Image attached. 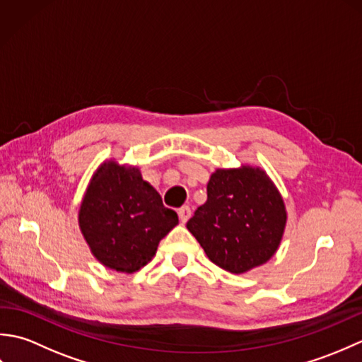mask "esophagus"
Instances as JSON below:
<instances>
[{
  "mask_svg": "<svg viewBox=\"0 0 362 362\" xmlns=\"http://www.w3.org/2000/svg\"><path fill=\"white\" fill-rule=\"evenodd\" d=\"M189 216H191V209L188 205H183L182 209H179V218L183 224H185V222L189 219Z\"/></svg>",
  "mask_w": 362,
  "mask_h": 362,
  "instance_id": "1",
  "label": "esophagus"
}]
</instances>
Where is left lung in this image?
Here are the masks:
<instances>
[{
	"instance_id": "left-lung-1",
	"label": "left lung",
	"mask_w": 362,
	"mask_h": 362,
	"mask_svg": "<svg viewBox=\"0 0 362 362\" xmlns=\"http://www.w3.org/2000/svg\"><path fill=\"white\" fill-rule=\"evenodd\" d=\"M286 226L279 189L259 168L216 169L206 202L187 222L206 257L232 274L264 264L276 252Z\"/></svg>"
}]
</instances>
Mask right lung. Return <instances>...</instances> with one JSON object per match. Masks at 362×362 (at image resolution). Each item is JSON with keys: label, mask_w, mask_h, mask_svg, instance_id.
<instances>
[{"label": "right lung", "mask_w": 362, "mask_h": 362, "mask_svg": "<svg viewBox=\"0 0 362 362\" xmlns=\"http://www.w3.org/2000/svg\"><path fill=\"white\" fill-rule=\"evenodd\" d=\"M179 224L140 169L105 161L82 199L79 227L99 263L132 274L156 255L158 243Z\"/></svg>", "instance_id": "right-lung-1"}]
</instances>
